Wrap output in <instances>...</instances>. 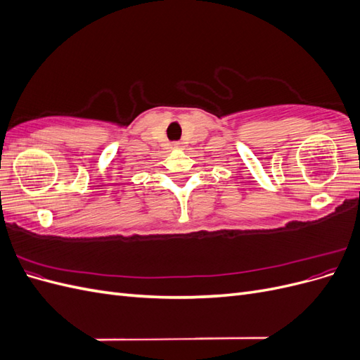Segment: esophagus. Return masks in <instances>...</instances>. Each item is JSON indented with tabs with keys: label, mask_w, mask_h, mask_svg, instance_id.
I'll list each match as a JSON object with an SVG mask.
<instances>
[{
	"label": "esophagus",
	"mask_w": 360,
	"mask_h": 360,
	"mask_svg": "<svg viewBox=\"0 0 360 360\" xmlns=\"http://www.w3.org/2000/svg\"><path fill=\"white\" fill-rule=\"evenodd\" d=\"M181 144L180 143H172V148H180Z\"/></svg>",
	"instance_id": "obj_1"
}]
</instances>
